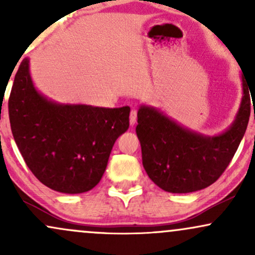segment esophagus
I'll return each mask as SVG.
<instances>
[{
  "instance_id": "34e87169",
  "label": "esophagus",
  "mask_w": 255,
  "mask_h": 255,
  "mask_svg": "<svg viewBox=\"0 0 255 255\" xmlns=\"http://www.w3.org/2000/svg\"><path fill=\"white\" fill-rule=\"evenodd\" d=\"M136 118H137V111L135 109H131L130 114H129V124H130V126L135 125Z\"/></svg>"
}]
</instances>
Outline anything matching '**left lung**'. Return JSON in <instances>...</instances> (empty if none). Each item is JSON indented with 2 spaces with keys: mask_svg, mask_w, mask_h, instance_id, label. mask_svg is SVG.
<instances>
[{
  "mask_svg": "<svg viewBox=\"0 0 255 255\" xmlns=\"http://www.w3.org/2000/svg\"><path fill=\"white\" fill-rule=\"evenodd\" d=\"M242 91L233 125L213 136L182 127L156 108H139L135 130L141 145L142 165L159 188L169 193H191L218 180L233 159L250 121L253 95L245 73Z\"/></svg>",
  "mask_w": 255,
  "mask_h": 255,
  "instance_id": "obj_1",
  "label": "left lung"
}]
</instances>
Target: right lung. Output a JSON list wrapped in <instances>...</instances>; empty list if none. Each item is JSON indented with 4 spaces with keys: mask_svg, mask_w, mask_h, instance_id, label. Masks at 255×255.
<instances>
[{
    "mask_svg": "<svg viewBox=\"0 0 255 255\" xmlns=\"http://www.w3.org/2000/svg\"><path fill=\"white\" fill-rule=\"evenodd\" d=\"M11 133L30 170L49 188L79 194L97 186L129 107L60 104L34 87L30 60L20 63L8 101Z\"/></svg>",
    "mask_w": 255,
    "mask_h": 255,
    "instance_id": "right-lung-1",
    "label": "right lung"
}]
</instances>
